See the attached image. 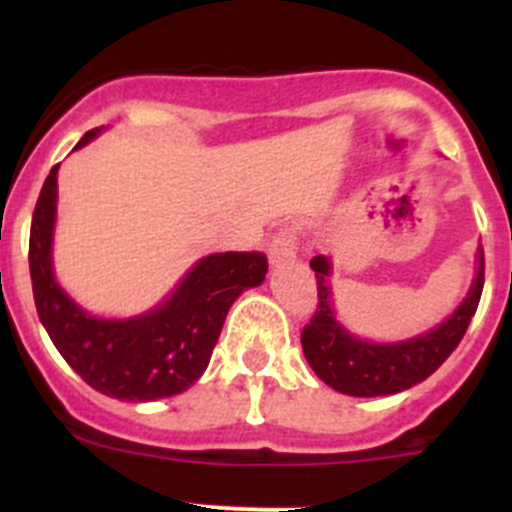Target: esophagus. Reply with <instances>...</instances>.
Here are the masks:
<instances>
[{"instance_id":"34e87169","label":"esophagus","mask_w":512,"mask_h":512,"mask_svg":"<svg viewBox=\"0 0 512 512\" xmlns=\"http://www.w3.org/2000/svg\"><path fill=\"white\" fill-rule=\"evenodd\" d=\"M269 253H271V261H274V264H279V261L295 259L297 230L292 228V225H284V228H279L277 233H274V238H271Z\"/></svg>"}]
</instances>
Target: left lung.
Segmentation results:
<instances>
[{
  "instance_id": "obj_1",
  "label": "left lung",
  "mask_w": 512,
  "mask_h": 512,
  "mask_svg": "<svg viewBox=\"0 0 512 512\" xmlns=\"http://www.w3.org/2000/svg\"><path fill=\"white\" fill-rule=\"evenodd\" d=\"M318 279V305L310 323L302 328V351L307 364L328 387L351 397L395 395L431 377L467 333L485 287V251L477 248V277L449 320L425 336L402 343H369L351 336L330 307V261H310Z\"/></svg>"
}]
</instances>
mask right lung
Wrapping results in <instances>:
<instances>
[{
  "mask_svg": "<svg viewBox=\"0 0 512 512\" xmlns=\"http://www.w3.org/2000/svg\"><path fill=\"white\" fill-rule=\"evenodd\" d=\"M99 130L76 143L87 146ZM58 166H53L30 225V279L38 318L58 354L89 387L107 397L151 402L192 387L210 364L225 315L243 289L266 277L259 251L212 253L189 271L156 310L130 320H102L81 310L56 284L51 266Z\"/></svg>",
  "mask_w": 512,
  "mask_h": 512,
  "instance_id": "obj_1",
  "label": "right lung"
}]
</instances>
